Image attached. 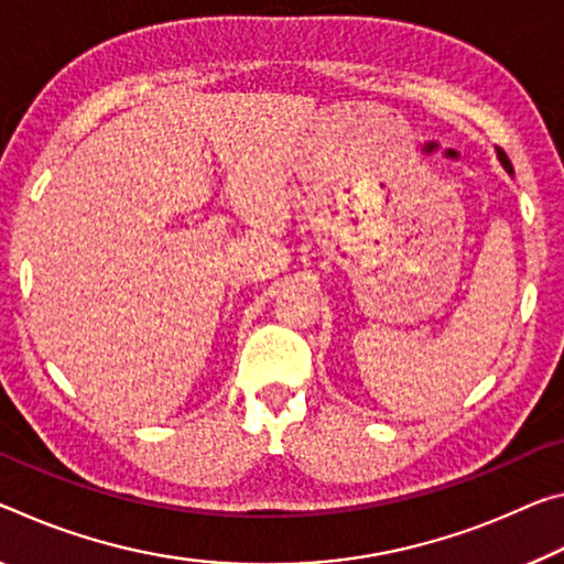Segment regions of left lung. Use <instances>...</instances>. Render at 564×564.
Listing matches in <instances>:
<instances>
[{
    "label": "left lung",
    "instance_id": "8db88e82",
    "mask_svg": "<svg viewBox=\"0 0 564 564\" xmlns=\"http://www.w3.org/2000/svg\"><path fill=\"white\" fill-rule=\"evenodd\" d=\"M497 158H499V163H502V167L507 170V173L512 175V173H514V167H512V163H509V158H507V153H505L502 148H497Z\"/></svg>",
    "mask_w": 564,
    "mask_h": 564
}]
</instances>
